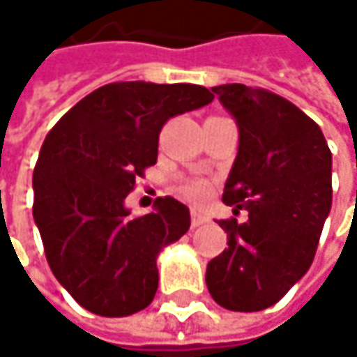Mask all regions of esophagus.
<instances>
[{"label":"esophagus","mask_w":357,"mask_h":357,"mask_svg":"<svg viewBox=\"0 0 357 357\" xmlns=\"http://www.w3.org/2000/svg\"><path fill=\"white\" fill-rule=\"evenodd\" d=\"M190 217H192V227H198V225L206 223V217H204V213H202V211H198V208H192Z\"/></svg>","instance_id":"34e87169"}]
</instances>
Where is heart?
<instances>
[{
    "label": "heart",
    "instance_id": "obj_1",
    "mask_svg": "<svg viewBox=\"0 0 357 357\" xmlns=\"http://www.w3.org/2000/svg\"><path fill=\"white\" fill-rule=\"evenodd\" d=\"M181 194H183V198H188L192 202H202L208 196V183L206 181H200V179L190 181V183H185L181 188Z\"/></svg>",
    "mask_w": 357,
    "mask_h": 357
}]
</instances>
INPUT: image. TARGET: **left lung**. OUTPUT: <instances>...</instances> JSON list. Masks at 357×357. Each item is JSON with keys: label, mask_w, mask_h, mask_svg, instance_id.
Here are the masks:
<instances>
[{"label": "left lung", "mask_w": 357, "mask_h": 357, "mask_svg": "<svg viewBox=\"0 0 357 357\" xmlns=\"http://www.w3.org/2000/svg\"><path fill=\"white\" fill-rule=\"evenodd\" d=\"M213 93L240 132L223 202L248 211V221H219L227 248L206 264V287L219 306L256 312L277 304L314 260L333 157L321 128L287 99L246 84Z\"/></svg>", "instance_id": "1"}]
</instances>
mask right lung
Segmentation results:
<instances>
[{
  "instance_id": "right-lung-1",
  "label": "right lung",
  "mask_w": 357,
  "mask_h": 357,
  "mask_svg": "<svg viewBox=\"0 0 357 357\" xmlns=\"http://www.w3.org/2000/svg\"><path fill=\"white\" fill-rule=\"evenodd\" d=\"M213 99L198 84L113 82L47 134L33 174V217L55 279L89 312L130 317L153 302L157 256L190 229V211L165 196L134 219L126 196L157 163L165 121Z\"/></svg>"
}]
</instances>
